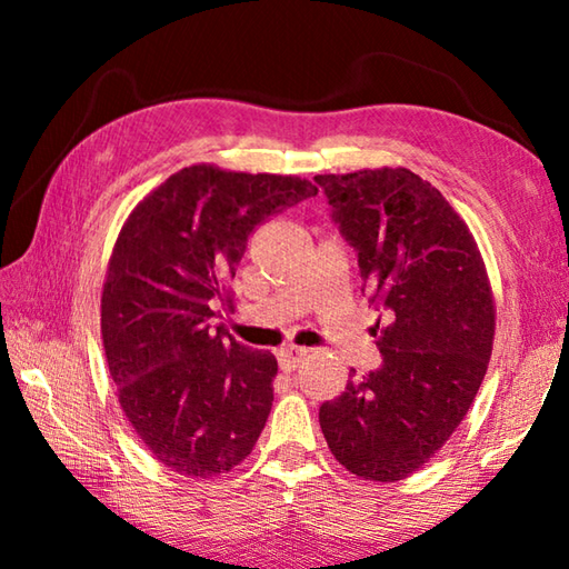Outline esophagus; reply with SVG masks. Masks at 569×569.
I'll list each match as a JSON object with an SVG mask.
<instances>
[{
	"label": "esophagus",
	"instance_id": "1",
	"mask_svg": "<svg viewBox=\"0 0 569 569\" xmlns=\"http://www.w3.org/2000/svg\"><path fill=\"white\" fill-rule=\"evenodd\" d=\"M308 349H303V347H286V349H281V352H278V367H281L283 371H293L300 361L303 359H308Z\"/></svg>",
	"mask_w": 569,
	"mask_h": 569
}]
</instances>
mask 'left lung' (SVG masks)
<instances>
[{
  "mask_svg": "<svg viewBox=\"0 0 569 569\" xmlns=\"http://www.w3.org/2000/svg\"><path fill=\"white\" fill-rule=\"evenodd\" d=\"M357 249L383 365L349 373L320 406V428L347 471L401 481L430 462L475 403L489 367L497 306L467 222L408 168L316 176Z\"/></svg>",
  "mask_w": 569,
  "mask_h": 569,
  "instance_id": "left-lung-1",
  "label": "left lung"
}]
</instances>
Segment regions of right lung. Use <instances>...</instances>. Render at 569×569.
Listing matches in <instances>:
<instances>
[{
	"instance_id": "1",
	"label": "right lung",
	"mask_w": 569,
	"mask_h": 569,
	"mask_svg": "<svg viewBox=\"0 0 569 569\" xmlns=\"http://www.w3.org/2000/svg\"><path fill=\"white\" fill-rule=\"evenodd\" d=\"M318 196L298 176L180 168L119 229L102 286V342L131 428L163 467L227 475L257 445L278 361L210 320L234 312L227 286L249 234Z\"/></svg>"
}]
</instances>
